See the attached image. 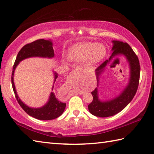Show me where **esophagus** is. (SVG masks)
<instances>
[{
	"label": "esophagus",
	"instance_id": "obj_1",
	"mask_svg": "<svg viewBox=\"0 0 154 154\" xmlns=\"http://www.w3.org/2000/svg\"><path fill=\"white\" fill-rule=\"evenodd\" d=\"M80 94H81V93H80Z\"/></svg>",
	"mask_w": 154,
	"mask_h": 154
}]
</instances>
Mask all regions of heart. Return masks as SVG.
<instances>
[{
    "label": "heart",
    "instance_id": "heart-1",
    "mask_svg": "<svg viewBox=\"0 0 154 154\" xmlns=\"http://www.w3.org/2000/svg\"><path fill=\"white\" fill-rule=\"evenodd\" d=\"M107 54L103 44L97 43H79L73 45L68 51V57L72 61H81L87 57L90 64H96Z\"/></svg>",
    "mask_w": 154,
    "mask_h": 154
}]
</instances>
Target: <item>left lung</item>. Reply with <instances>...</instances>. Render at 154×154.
Returning a JSON list of instances; mask_svg holds the SVG:
<instances>
[{"instance_id":"left-lung-1","label":"left lung","mask_w":154,"mask_h":154,"mask_svg":"<svg viewBox=\"0 0 154 154\" xmlns=\"http://www.w3.org/2000/svg\"><path fill=\"white\" fill-rule=\"evenodd\" d=\"M113 53L109 60L105 61L101 65L95 69L96 76L99 82V77L103 73L106 66L114 57L119 55L124 56L129 63L130 68V75L128 85L120 94L111 100L102 101L99 99L98 89L96 87L95 90L91 92L93 95V101L88 105L89 112L92 115L100 117H107L113 116L119 113L127 105L130 103L137 92L139 85L140 65L137 56L131 47L127 43L119 41H113ZM117 59V58H116Z\"/></svg>"}]
</instances>
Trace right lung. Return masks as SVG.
I'll return each instance as SVG.
<instances>
[{"mask_svg": "<svg viewBox=\"0 0 154 154\" xmlns=\"http://www.w3.org/2000/svg\"><path fill=\"white\" fill-rule=\"evenodd\" d=\"M54 56H55V54H54L52 41L51 40L38 39V40L33 41L31 43L26 44L20 50L13 65V72H12L11 77V83L12 85H13V89L15 94V97H16L18 103H19L23 110L27 114H29L30 116L37 119L51 120L57 118V117L62 115L66 107V103L59 101L56 98L54 93L51 92L49 96V101L43 107L39 108H32L27 106L26 105H25L20 100L17 93L14 83V70L17 66L19 64V63L25 59L34 57H44V58H53ZM54 75H55V80H54V83H55L58 75H57V73H54ZM53 87L54 84L52 88L53 89Z\"/></svg>", "mask_w": 154, "mask_h": 154, "instance_id": "right-lung-1", "label": "right lung"}]
</instances>
